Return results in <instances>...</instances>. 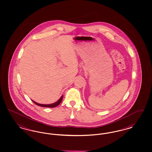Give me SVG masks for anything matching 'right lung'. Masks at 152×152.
Wrapping results in <instances>:
<instances>
[{
  "instance_id": "obj_1",
  "label": "right lung",
  "mask_w": 152,
  "mask_h": 152,
  "mask_svg": "<svg viewBox=\"0 0 152 152\" xmlns=\"http://www.w3.org/2000/svg\"><path fill=\"white\" fill-rule=\"evenodd\" d=\"M63 96H61V97L60 98V99L58 101L55 102V103L51 104H39V103L36 102L35 101H33V100H32V101H33V102H34L37 105L40 106V107H47V108H55V107L58 106L61 103V102L62 101V99H63Z\"/></svg>"
}]
</instances>
